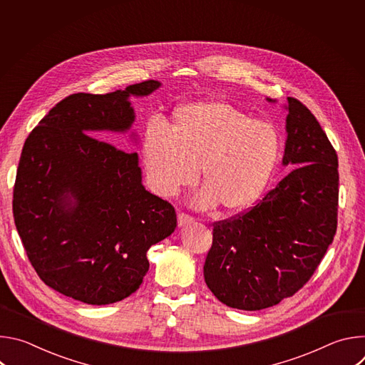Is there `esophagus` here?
I'll return each mask as SVG.
<instances>
[{
    "label": "esophagus",
    "mask_w": 365,
    "mask_h": 365,
    "mask_svg": "<svg viewBox=\"0 0 365 365\" xmlns=\"http://www.w3.org/2000/svg\"><path fill=\"white\" fill-rule=\"evenodd\" d=\"M195 221V218H192L190 215H187V214H179L178 215V225L179 227H185V225H187V224H192Z\"/></svg>",
    "instance_id": "34e87169"
}]
</instances>
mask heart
Returning <instances> with one entry per match:
<instances>
[{
	"label": "heart",
	"mask_w": 365,
	"mask_h": 365,
	"mask_svg": "<svg viewBox=\"0 0 365 365\" xmlns=\"http://www.w3.org/2000/svg\"><path fill=\"white\" fill-rule=\"evenodd\" d=\"M283 151L279 128L255 120L224 101L205 99L178 108L170 131L151 123L143 159L151 190L176 196L200 175L205 186L195 203L228 212L244 211L267 189Z\"/></svg>",
	"instance_id": "1"
}]
</instances>
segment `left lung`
I'll return each mask as SVG.
<instances>
[{
	"label": "left lung",
	"instance_id": "1",
	"mask_svg": "<svg viewBox=\"0 0 365 365\" xmlns=\"http://www.w3.org/2000/svg\"><path fill=\"white\" fill-rule=\"evenodd\" d=\"M286 110L283 165L294 169L250 211L214 224L203 277L215 297L234 309L259 310L293 296L315 273L336 232V151L300 101L287 98Z\"/></svg>",
	"mask_w": 365,
	"mask_h": 365
}]
</instances>
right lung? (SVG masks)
<instances>
[{
    "label": "right lung",
    "instance_id": "add662e5",
    "mask_svg": "<svg viewBox=\"0 0 365 365\" xmlns=\"http://www.w3.org/2000/svg\"><path fill=\"white\" fill-rule=\"evenodd\" d=\"M159 86L144 81L69 95L24 143L14 222L38 277L68 297L88 304L128 297L148 272V248L176 228L175 207L143 186L138 154L90 135L130 130V96Z\"/></svg>",
    "mask_w": 365,
    "mask_h": 365
}]
</instances>
